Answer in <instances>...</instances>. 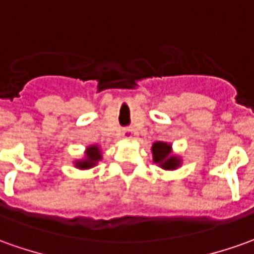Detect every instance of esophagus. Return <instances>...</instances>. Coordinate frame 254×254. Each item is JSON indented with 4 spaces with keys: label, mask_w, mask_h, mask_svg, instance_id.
<instances>
[{
    "label": "esophagus",
    "mask_w": 254,
    "mask_h": 254,
    "mask_svg": "<svg viewBox=\"0 0 254 254\" xmlns=\"http://www.w3.org/2000/svg\"><path fill=\"white\" fill-rule=\"evenodd\" d=\"M124 136H125L127 139H134V137H136V130L132 129V127L125 129V130H124Z\"/></svg>",
    "instance_id": "1"
}]
</instances>
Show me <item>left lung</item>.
I'll list each match as a JSON object with an SVG mask.
<instances>
[{
	"mask_svg": "<svg viewBox=\"0 0 254 254\" xmlns=\"http://www.w3.org/2000/svg\"><path fill=\"white\" fill-rule=\"evenodd\" d=\"M151 153H153V161L165 171L177 170L182 164V158L178 154H174L171 143H165V141L153 143Z\"/></svg>",
	"mask_w": 254,
	"mask_h": 254,
	"instance_id": "8db88e82",
	"label": "left lung"
}]
</instances>
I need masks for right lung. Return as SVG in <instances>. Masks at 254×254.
I'll list each match as a JSON object with an SVG mask.
<instances>
[{
	"mask_svg": "<svg viewBox=\"0 0 254 254\" xmlns=\"http://www.w3.org/2000/svg\"><path fill=\"white\" fill-rule=\"evenodd\" d=\"M101 160H103V151L100 149V146L91 144V146H87L84 150L83 158L75 160L73 164L79 170H90L93 167H96L98 161H101Z\"/></svg>",
	"mask_w": 254,
	"mask_h": 254,
	"instance_id": "1",
	"label": "right lung"
}]
</instances>
